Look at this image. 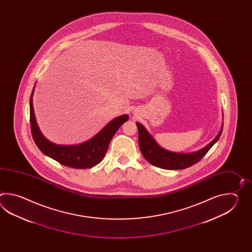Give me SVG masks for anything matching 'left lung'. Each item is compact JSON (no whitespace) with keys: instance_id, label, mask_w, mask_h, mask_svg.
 Listing matches in <instances>:
<instances>
[{"instance_id":"8db88e82","label":"left lung","mask_w":252,"mask_h":252,"mask_svg":"<svg viewBox=\"0 0 252 252\" xmlns=\"http://www.w3.org/2000/svg\"><path fill=\"white\" fill-rule=\"evenodd\" d=\"M137 128L139 130V145L142 155L146 160L153 166L169 169L177 170L188 168L189 166L196 164L198 161L204 158L205 154L209 151L210 149L214 146L215 142L219 139L220 134L222 132V126L216 138L212 140L209 144L204 149L193 152V153H175L171 151L163 150L155 140L150 136V134L145 129L143 125L137 123Z\"/></svg>"}]
</instances>
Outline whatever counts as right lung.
I'll return each instance as SVG.
<instances>
[{"mask_svg":"<svg viewBox=\"0 0 252 252\" xmlns=\"http://www.w3.org/2000/svg\"><path fill=\"white\" fill-rule=\"evenodd\" d=\"M32 96L33 91L30 99V120L31 130L35 143L45 155L58 161L61 165L72 168L86 169L99 164L107 151L113 135L128 119L127 114L119 116L110 122L94 138L82 144L56 145L46 139L39 131L33 111Z\"/></svg>","mask_w":252,"mask_h":252,"instance_id":"obj_1","label":"right lung"}]
</instances>
